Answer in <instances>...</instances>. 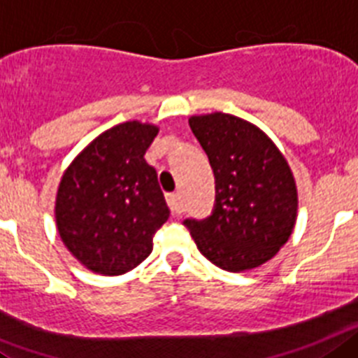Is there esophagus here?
Here are the masks:
<instances>
[{"mask_svg": "<svg viewBox=\"0 0 358 358\" xmlns=\"http://www.w3.org/2000/svg\"><path fill=\"white\" fill-rule=\"evenodd\" d=\"M167 205H169V209L173 214H180L182 213V203H180V194L178 192H169L166 196Z\"/></svg>", "mask_w": 358, "mask_h": 358, "instance_id": "34e87169", "label": "esophagus"}]
</instances>
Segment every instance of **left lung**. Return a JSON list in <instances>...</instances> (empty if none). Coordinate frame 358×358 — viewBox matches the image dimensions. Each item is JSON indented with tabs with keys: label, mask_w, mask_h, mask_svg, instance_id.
Instances as JSON below:
<instances>
[{
	"label": "left lung",
	"mask_w": 358,
	"mask_h": 358,
	"mask_svg": "<svg viewBox=\"0 0 358 358\" xmlns=\"http://www.w3.org/2000/svg\"><path fill=\"white\" fill-rule=\"evenodd\" d=\"M189 126L214 171L216 205L209 217L183 225L220 268H257L287 243L297 220V187L287 158L266 133L234 115H194Z\"/></svg>",
	"instance_id": "1"
}]
</instances>
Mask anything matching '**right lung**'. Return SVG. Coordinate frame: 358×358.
Returning a JSON list of instances; mask_svg holds the SVG:
<instances>
[{
	"mask_svg": "<svg viewBox=\"0 0 358 358\" xmlns=\"http://www.w3.org/2000/svg\"><path fill=\"white\" fill-rule=\"evenodd\" d=\"M158 127L129 120L90 142L64 171L55 196V223L80 265L122 275L153 250L169 217L157 171L144 155Z\"/></svg>",
	"mask_w": 358,
	"mask_h": 358,
	"instance_id": "obj_1",
	"label": "right lung"
}]
</instances>
